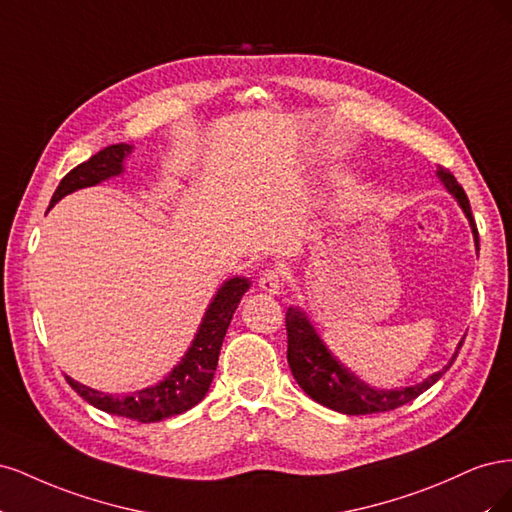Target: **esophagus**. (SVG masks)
<instances>
[{"label": "esophagus", "mask_w": 512, "mask_h": 512, "mask_svg": "<svg viewBox=\"0 0 512 512\" xmlns=\"http://www.w3.org/2000/svg\"><path fill=\"white\" fill-rule=\"evenodd\" d=\"M258 286L262 292L267 294H277L282 288V271L277 267H269L260 273L258 277Z\"/></svg>", "instance_id": "obj_1"}]
</instances>
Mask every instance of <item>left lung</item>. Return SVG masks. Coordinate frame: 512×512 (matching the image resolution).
I'll use <instances>...</instances> for the list:
<instances>
[{"instance_id":"obj_1","label":"left lung","mask_w":512,"mask_h":512,"mask_svg":"<svg viewBox=\"0 0 512 512\" xmlns=\"http://www.w3.org/2000/svg\"><path fill=\"white\" fill-rule=\"evenodd\" d=\"M438 175L444 181L448 192L459 200L461 209L466 211L474 232V239H476V247H478V228L472 218L470 200L466 192H463V188L457 183L451 170L440 166ZM286 333H288V354H286L288 365L301 389L314 401H318V404L342 414H352V416L389 412L416 399L423 391H427L429 386H433L442 378L444 371L457 359L459 348L463 346V339H461V344L451 363H448L442 371H438V374L429 376L425 382L406 386V389H399V391H378V389H369L367 384H363L359 378H354L350 371H346L333 359V354L327 350V346L322 344V339L316 335L314 327L307 322V318L299 312V309L290 307L286 312Z\"/></svg>"}]
</instances>
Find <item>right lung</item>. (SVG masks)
Masks as SVG:
<instances>
[{"instance_id":"right-lung-1","label":"right lung","mask_w":512,"mask_h":512,"mask_svg":"<svg viewBox=\"0 0 512 512\" xmlns=\"http://www.w3.org/2000/svg\"><path fill=\"white\" fill-rule=\"evenodd\" d=\"M130 151H132L130 145H123V143L111 145L98 151L94 158H89L87 162L72 168L70 173L59 181L49 209L57 203V200H61L74 190H81V188H87V185H96L104 181L106 177L119 175L121 162ZM247 286L250 284L241 280V277H235V280L226 282L220 288V292L215 294L213 303L207 309L192 348L183 356V361L170 371L168 378L162 380L158 386H151V389L138 391L126 397H113V395H104L100 391L89 389V386L74 382L72 378L66 376L68 384L98 410L130 418V421H138V423H156V421H162V418L188 412L209 391L215 367H218V356H220L224 335L228 331L232 314H235L237 305L241 303V297L245 294Z\"/></svg>"}]
</instances>
